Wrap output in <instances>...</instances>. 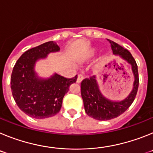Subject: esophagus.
<instances>
[{
  "instance_id": "34e87169",
  "label": "esophagus",
  "mask_w": 153,
  "mask_h": 153,
  "mask_svg": "<svg viewBox=\"0 0 153 153\" xmlns=\"http://www.w3.org/2000/svg\"><path fill=\"white\" fill-rule=\"evenodd\" d=\"M83 79V76L82 75H78L77 76V79H76V83H80Z\"/></svg>"
}]
</instances>
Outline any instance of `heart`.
<instances>
[{"mask_svg": "<svg viewBox=\"0 0 153 153\" xmlns=\"http://www.w3.org/2000/svg\"><path fill=\"white\" fill-rule=\"evenodd\" d=\"M97 52V48H90V49L88 50V51L86 53V54H85L84 56V59L85 60H90V59H92L93 57H94V56L96 55Z\"/></svg>", "mask_w": 153, "mask_h": 153, "instance_id": "heart-1", "label": "heart"}]
</instances>
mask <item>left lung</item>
Wrapping results in <instances>:
<instances>
[{
  "label": "left lung",
  "mask_w": 153,
  "mask_h": 153,
  "mask_svg": "<svg viewBox=\"0 0 153 153\" xmlns=\"http://www.w3.org/2000/svg\"><path fill=\"white\" fill-rule=\"evenodd\" d=\"M108 40L111 45L113 54L118 56L131 66L134 81L132 90L127 97L120 100H113L102 94L95 76L83 79L81 83V96L85 111L89 117L100 121L112 120L123 114L134 101L139 86L138 67L132 54L117 43Z\"/></svg>",
  "instance_id": "1"
}]
</instances>
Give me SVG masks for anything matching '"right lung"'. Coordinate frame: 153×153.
<instances>
[{
	"mask_svg": "<svg viewBox=\"0 0 153 153\" xmlns=\"http://www.w3.org/2000/svg\"><path fill=\"white\" fill-rule=\"evenodd\" d=\"M59 51L56 43L47 42L24 52L14 65L10 78L12 95L18 107L32 118H49L59 113L63 97L76 81L77 76L67 79L54 73L42 77L36 71L39 60Z\"/></svg>",
	"mask_w": 153,
	"mask_h": 153,
	"instance_id": "add662e5",
	"label": "right lung"
}]
</instances>
